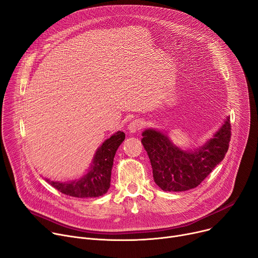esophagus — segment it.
Wrapping results in <instances>:
<instances>
[{
	"label": "esophagus",
	"mask_w": 258,
	"mask_h": 258,
	"mask_svg": "<svg viewBox=\"0 0 258 258\" xmlns=\"http://www.w3.org/2000/svg\"><path fill=\"white\" fill-rule=\"evenodd\" d=\"M144 126V122L141 120H133V121L127 125V131L131 134H135L138 131H140Z\"/></svg>",
	"instance_id": "esophagus-1"
}]
</instances>
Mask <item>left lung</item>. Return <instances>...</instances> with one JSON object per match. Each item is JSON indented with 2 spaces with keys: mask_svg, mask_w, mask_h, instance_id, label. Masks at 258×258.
Masks as SVG:
<instances>
[{
  "mask_svg": "<svg viewBox=\"0 0 258 258\" xmlns=\"http://www.w3.org/2000/svg\"><path fill=\"white\" fill-rule=\"evenodd\" d=\"M230 118L208 141L195 149H181L167 132L146 128L141 140L152 167L153 179L165 192H183L196 187L220 164L229 147Z\"/></svg>",
  "mask_w": 258,
  "mask_h": 258,
  "instance_id": "1",
  "label": "left lung"
}]
</instances>
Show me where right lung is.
<instances>
[{"label": "right lung", "mask_w": 258, "mask_h": 258, "mask_svg": "<svg viewBox=\"0 0 258 258\" xmlns=\"http://www.w3.org/2000/svg\"><path fill=\"white\" fill-rule=\"evenodd\" d=\"M125 139L123 132H116L96 149L91 165L79 179L54 181L44 178L61 193L77 198H94L105 195L111 185L113 161L118 147Z\"/></svg>", "instance_id": "obj_1"}]
</instances>
